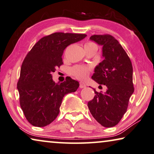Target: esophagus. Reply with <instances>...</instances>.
<instances>
[{"label":"esophagus","instance_id":"1","mask_svg":"<svg viewBox=\"0 0 154 154\" xmlns=\"http://www.w3.org/2000/svg\"><path fill=\"white\" fill-rule=\"evenodd\" d=\"M86 87V85L83 82H80V88H85Z\"/></svg>","mask_w":154,"mask_h":154}]
</instances>
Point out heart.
I'll return each mask as SVG.
<instances>
[{"label":"heart","instance_id":"heart-1","mask_svg":"<svg viewBox=\"0 0 154 154\" xmlns=\"http://www.w3.org/2000/svg\"><path fill=\"white\" fill-rule=\"evenodd\" d=\"M85 46H97V45L93 42H88L85 44ZM70 72L75 78L80 80H84L87 79L90 73V68L84 66H75L71 69Z\"/></svg>","mask_w":154,"mask_h":154}]
</instances>
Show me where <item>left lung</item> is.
Returning <instances> with one entry per match:
<instances>
[{
  "mask_svg": "<svg viewBox=\"0 0 154 154\" xmlns=\"http://www.w3.org/2000/svg\"><path fill=\"white\" fill-rule=\"evenodd\" d=\"M90 40L102 46L103 60L94 69L92 79L107 87L106 92H97L88 103L94 118L106 128L115 126L126 112L129 99L134 92L133 66L121 44L110 35H94ZM101 86V85H100Z\"/></svg>",
  "mask_w": 154,
  "mask_h": 154,
  "instance_id": "8db88e82",
  "label": "left lung"
}]
</instances>
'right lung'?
Returning a JSON list of instances; mask_svg holds the SVG:
<instances>
[{"label":"right lung","instance_id":"add662e5","mask_svg":"<svg viewBox=\"0 0 154 154\" xmlns=\"http://www.w3.org/2000/svg\"><path fill=\"white\" fill-rule=\"evenodd\" d=\"M85 34L55 32L42 37L32 48L21 65L17 83L20 106L32 126L44 127L54 121L64 95L74 92L79 82L69 78L55 83L52 73L62 65L64 50L83 39Z\"/></svg>","mask_w":154,"mask_h":154}]
</instances>
